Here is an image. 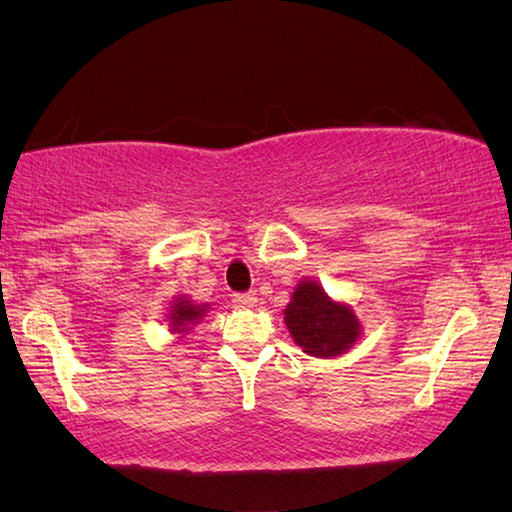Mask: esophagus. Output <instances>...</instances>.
I'll list each match as a JSON object with an SVG mask.
<instances>
[{"label":"esophagus","mask_w":512,"mask_h":512,"mask_svg":"<svg viewBox=\"0 0 512 512\" xmlns=\"http://www.w3.org/2000/svg\"><path fill=\"white\" fill-rule=\"evenodd\" d=\"M232 302H235V306H239V309H253V306H257V295L255 293H237L235 297H232Z\"/></svg>","instance_id":"obj_1"}]
</instances>
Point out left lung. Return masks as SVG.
I'll return each instance as SVG.
<instances>
[{
    "mask_svg": "<svg viewBox=\"0 0 512 512\" xmlns=\"http://www.w3.org/2000/svg\"><path fill=\"white\" fill-rule=\"evenodd\" d=\"M286 329L297 347L313 358H336L356 345L362 322L347 302H336L324 288L304 277L284 309Z\"/></svg>",
    "mask_w": 512,
    "mask_h": 512,
    "instance_id": "left-lung-1",
    "label": "left lung"
}]
</instances>
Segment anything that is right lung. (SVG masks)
Segmentation results:
<instances>
[{"mask_svg": "<svg viewBox=\"0 0 512 512\" xmlns=\"http://www.w3.org/2000/svg\"><path fill=\"white\" fill-rule=\"evenodd\" d=\"M210 304H197L190 300L188 295H176L170 302V311H167V322H170V331L179 333V336H188L192 327L206 318Z\"/></svg>", "mask_w": 512, "mask_h": 512, "instance_id": "right-lung-1", "label": "right lung"}]
</instances>
